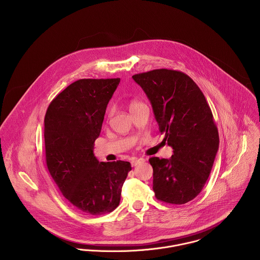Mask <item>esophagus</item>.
I'll use <instances>...</instances> for the list:
<instances>
[{"mask_svg": "<svg viewBox=\"0 0 260 260\" xmlns=\"http://www.w3.org/2000/svg\"><path fill=\"white\" fill-rule=\"evenodd\" d=\"M143 162H145V159H144V158H137V159H134V160L131 162V165H132L133 167H135V166H137L138 164H141V163H143Z\"/></svg>", "mask_w": 260, "mask_h": 260, "instance_id": "esophagus-1", "label": "esophagus"}]
</instances>
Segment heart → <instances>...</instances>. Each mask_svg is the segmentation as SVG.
Wrapping results in <instances>:
<instances>
[{
	"instance_id": "heart-1",
	"label": "heart",
	"mask_w": 260,
	"mask_h": 260,
	"mask_svg": "<svg viewBox=\"0 0 260 260\" xmlns=\"http://www.w3.org/2000/svg\"><path fill=\"white\" fill-rule=\"evenodd\" d=\"M142 103L141 102H139V101H137V100H132V101H130L129 102V110L131 111V110H133L134 108H136V107H138L139 105H141Z\"/></svg>"
}]
</instances>
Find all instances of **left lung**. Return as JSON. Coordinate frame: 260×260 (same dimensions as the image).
<instances>
[{
    "label": "left lung",
    "instance_id": "left-lung-1",
    "mask_svg": "<svg viewBox=\"0 0 260 260\" xmlns=\"http://www.w3.org/2000/svg\"><path fill=\"white\" fill-rule=\"evenodd\" d=\"M152 105L159 131L173 149L170 159L151 157L153 190L158 200L184 204L205 185L219 147L211 109L196 83L175 70L132 76Z\"/></svg>",
    "mask_w": 260,
    "mask_h": 260
}]
</instances>
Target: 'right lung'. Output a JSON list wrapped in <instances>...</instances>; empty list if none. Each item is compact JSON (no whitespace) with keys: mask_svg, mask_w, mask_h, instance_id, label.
Returning <instances> with one entry per match:
<instances>
[{"mask_svg":"<svg viewBox=\"0 0 260 260\" xmlns=\"http://www.w3.org/2000/svg\"><path fill=\"white\" fill-rule=\"evenodd\" d=\"M119 83L120 78L78 80L57 95L45 115L48 170L63 196L88 215L116 209L132 169L127 161L99 162L93 152Z\"/></svg>","mask_w":260,"mask_h":260,"instance_id":"obj_1","label":"right lung"}]
</instances>
